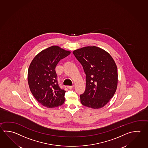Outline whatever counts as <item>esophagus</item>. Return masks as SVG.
I'll use <instances>...</instances> for the list:
<instances>
[{
  "label": "esophagus",
  "mask_w": 148,
  "mask_h": 148,
  "mask_svg": "<svg viewBox=\"0 0 148 148\" xmlns=\"http://www.w3.org/2000/svg\"><path fill=\"white\" fill-rule=\"evenodd\" d=\"M74 87V86L72 85V86H67V87L69 89H72Z\"/></svg>",
  "instance_id": "obj_1"
}]
</instances>
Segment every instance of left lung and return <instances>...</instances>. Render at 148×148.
I'll use <instances>...</instances> for the list:
<instances>
[{
	"mask_svg": "<svg viewBox=\"0 0 148 148\" xmlns=\"http://www.w3.org/2000/svg\"><path fill=\"white\" fill-rule=\"evenodd\" d=\"M86 74V89L80 95L83 105L97 109L109 102L116 91L118 71L116 64L107 51L96 46L73 51Z\"/></svg>",
	"mask_w": 148,
	"mask_h": 148,
	"instance_id": "8db88e82",
	"label": "left lung"
}]
</instances>
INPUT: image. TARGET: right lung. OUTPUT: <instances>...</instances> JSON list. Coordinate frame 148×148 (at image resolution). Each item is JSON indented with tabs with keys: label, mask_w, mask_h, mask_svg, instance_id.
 <instances>
[{
	"label": "right lung",
	"mask_w": 148,
	"mask_h": 148,
	"mask_svg": "<svg viewBox=\"0 0 148 148\" xmlns=\"http://www.w3.org/2000/svg\"><path fill=\"white\" fill-rule=\"evenodd\" d=\"M71 53L59 46L47 47L35 56L28 72L29 86L34 97L45 107L52 108L64 103L65 91L59 87L55 68Z\"/></svg>",
	"instance_id": "obj_1"
}]
</instances>
